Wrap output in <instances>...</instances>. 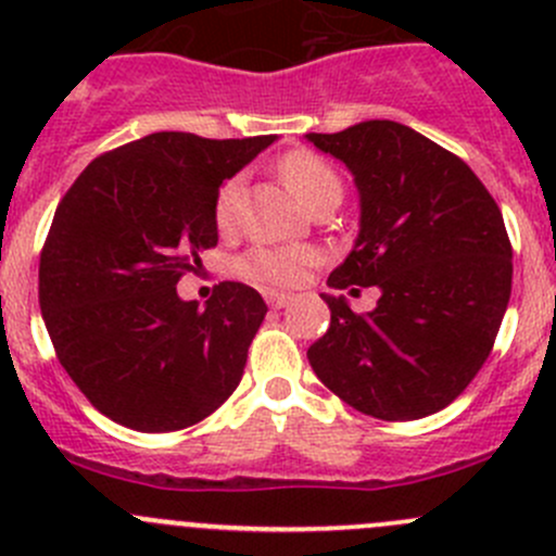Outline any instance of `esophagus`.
Instances as JSON below:
<instances>
[{
  "instance_id": "34e87169",
  "label": "esophagus",
  "mask_w": 556,
  "mask_h": 556,
  "mask_svg": "<svg viewBox=\"0 0 556 556\" xmlns=\"http://www.w3.org/2000/svg\"><path fill=\"white\" fill-rule=\"evenodd\" d=\"M266 304L271 306V309H285V306L290 304V301H293V295L290 293H277V290H266Z\"/></svg>"
}]
</instances>
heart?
Wrapping results in <instances>:
<instances>
[{
	"label": "heart",
	"mask_w": 556,
	"mask_h": 556,
	"mask_svg": "<svg viewBox=\"0 0 556 556\" xmlns=\"http://www.w3.org/2000/svg\"><path fill=\"white\" fill-rule=\"evenodd\" d=\"M279 172H282V179L288 182V188L306 206L323 193H328V190H341L336 172L323 159L306 153V150H295V153L285 155L282 164H279ZM239 199H242V179L233 177L223 185L215 199V220L223 231L237 226ZM312 263L314 255L309 250H301V247H255V250H250L242 257L239 271L255 285H266V288H293V285L304 282Z\"/></svg>",
	"instance_id": "heart-1"
}]
</instances>
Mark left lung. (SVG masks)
I'll use <instances>...</instances> for the list:
<instances>
[{"instance_id": "8db88e82", "label": "left lung", "mask_w": 556, "mask_h": 556, "mask_svg": "<svg viewBox=\"0 0 556 556\" xmlns=\"http://www.w3.org/2000/svg\"><path fill=\"white\" fill-rule=\"evenodd\" d=\"M361 193V231L333 290L379 288L355 314L323 293L330 328L306 352L317 379L368 417H428L490 357L511 299V242L490 190L465 161L395 121L306 134Z\"/></svg>"}]
</instances>
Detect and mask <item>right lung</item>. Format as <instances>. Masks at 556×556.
Here are the masks:
<instances>
[{"instance_id": "1", "label": "right lung", "mask_w": 556, "mask_h": 556, "mask_svg": "<svg viewBox=\"0 0 556 556\" xmlns=\"http://www.w3.org/2000/svg\"><path fill=\"white\" fill-rule=\"evenodd\" d=\"M274 139L148 134L93 159L61 199L39 255V309L64 371L112 422L182 430L242 382L268 312L261 293L220 282L201 309L177 282L217 244L223 179Z\"/></svg>"}]
</instances>
